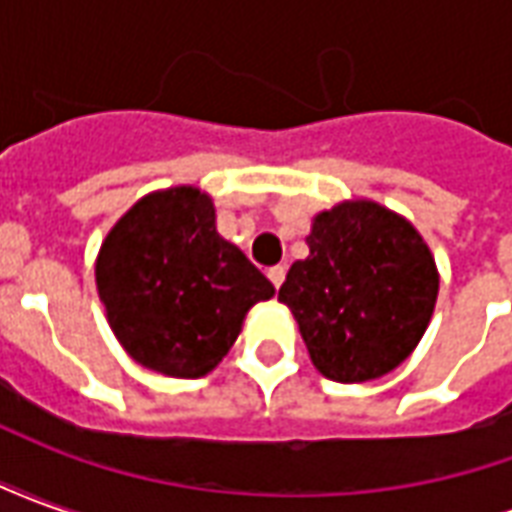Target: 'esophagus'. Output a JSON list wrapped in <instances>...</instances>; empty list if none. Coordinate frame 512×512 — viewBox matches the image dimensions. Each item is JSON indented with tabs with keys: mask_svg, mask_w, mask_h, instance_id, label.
Returning <instances> with one entry per match:
<instances>
[{
	"mask_svg": "<svg viewBox=\"0 0 512 512\" xmlns=\"http://www.w3.org/2000/svg\"><path fill=\"white\" fill-rule=\"evenodd\" d=\"M268 279H271V285H274V288H279V285L285 282V266L268 268Z\"/></svg>",
	"mask_w": 512,
	"mask_h": 512,
	"instance_id": "34e87169",
	"label": "esophagus"
}]
</instances>
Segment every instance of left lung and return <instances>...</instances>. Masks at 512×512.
Here are the masks:
<instances>
[{
  "label": "left lung",
  "mask_w": 512,
  "mask_h": 512,
  "mask_svg": "<svg viewBox=\"0 0 512 512\" xmlns=\"http://www.w3.org/2000/svg\"><path fill=\"white\" fill-rule=\"evenodd\" d=\"M310 255L279 288L318 373L365 384L417 348L439 296V268L406 216L373 200L315 213Z\"/></svg>",
  "instance_id": "obj_1"
}]
</instances>
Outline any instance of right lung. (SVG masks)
<instances>
[{
	"label": "right lung",
	"mask_w": 512,
	"mask_h": 512,
	"mask_svg": "<svg viewBox=\"0 0 512 512\" xmlns=\"http://www.w3.org/2000/svg\"><path fill=\"white\" fill-rule=\"evenodd\" d=\"M95 285L117 343L169 378L208 376L246 312L274 296L249 257L216 233L211 194L197 186L136 200L98 249Z\"/></svg>",
	"instance_id": "add662e5"
}]
</instances>
